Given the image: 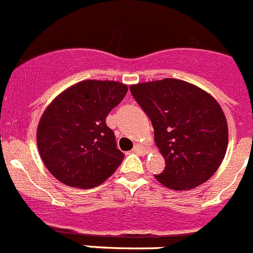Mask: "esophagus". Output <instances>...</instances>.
I'll list each match as a JSON object with an SVG mask.
<instances>
[{
    "label": "esophagus",
    "mask_w": 253,
    "mask_h": 253,
    "mask_svg": "<svg viewBox=\"0 0 253 253\" xmlns=\"http://www.w3.org/2000/svg\"><path fill=\"white\" fill-rule=\"evenodd\" d=\"M134 152L138 154H142V156H144V154L148 153V151H147L146 147H143L142 144H135V146H134Z\"/></svg>",
    "instance_id": "obj_1"
}]
</instances>
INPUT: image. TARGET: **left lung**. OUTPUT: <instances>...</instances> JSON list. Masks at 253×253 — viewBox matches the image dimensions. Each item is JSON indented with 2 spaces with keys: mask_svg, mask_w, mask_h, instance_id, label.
Here are the masks:
<instances>
[{
  "mask_svg": "<svg viewBox=\"0 0 253 253\" xmlns=\"http://www.w3.org/2000/svg\"><path fill=\"white\" fill-rule=\"evenodd\" d=\"M149 116L166 167L154 176L172 190H190L215 173L228 147V125L213 96L189 82L165 78L131 84Z\"/></svg>",
  "mask_w": 253,
  "mask_h": 253,
  "instance_id": "left-lung-1",
  "label": "left lung"
}]
</instances>
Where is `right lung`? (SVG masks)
Segmentation results:
<instances>
[{
	"label": "right lung",
	"instance_id": "obj_1",
	"mask_svg": "<svg viewBox=\"0 0 253 253\" xmlns=\"http://www.w3.org/2000/svg\"><path fill=\"white\" fill-rule=\"evenodd\" d=\"M126 92L128 86L120 82L86 80L49 104L38 125L37 143L44 165L58 181L91 189L120 166L124 154L105 120Z\"/></svg>",
	"mask_w": 253,
	"mask_h": 253
}]
</instances>
